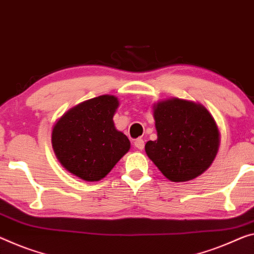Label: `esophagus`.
Instances as JSON below:
<instances>
[{"label":"esophagus","mask_w":254,"mask_h":254,"mask_svg":"<svg viewBox=\"0 0 254 254\" xmlns=\"http://www.w3.org/2000/svg\"><path fill=\"white\" fill-rule=\"evenodd\" d=\"M134 145L137 147L138 150H143L144 149V145H145V143H144V140L142 138H137V139H135Z\"/></svg>","instance_id":"1"}]
</instances>
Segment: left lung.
I'll return each instance as SVG.
<instances>
[{"instance_id": "1", "label": "left lung", "mask_w": 254, "mask_h": 254, "mask_svg": "<svg viewBox=\"0 0 254 254\" xmlns=\"http://www.w3.org/2000/svg\"><path fill=\"white\" fill-rule=\"evenodd\" d=\"M158 138L145 144V152L171 182H187L211 165L219 149V130L204 107L171 99L154 107Z\"/></svg>"}]
</instances>
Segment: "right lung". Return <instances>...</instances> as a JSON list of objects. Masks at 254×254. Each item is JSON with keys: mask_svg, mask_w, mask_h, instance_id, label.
I'll use <instances>...</instances> for the list:
<instances>
[{"mask_svg": "<svg viewBox=\"0 0 254 254\" xmlns=\"http://www.w3.org/2000/svg\"><path fill=\"white\" fill-rule=\"evenodd\" d=\"M118 105L112 95L94 97L70 109L54 125V153L72 175L100 181L129 150V139L116 129L112 120Z\"/></svg>", "mask_w": 254, "mask_h": 254, "instance_id": "1", "label": "right lung"}]
</instances>
